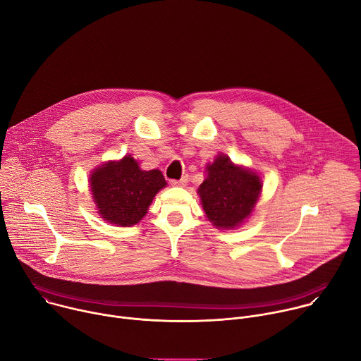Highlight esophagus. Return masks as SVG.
Here are the masks:
<instances>
[{"label": "esophagus", "instance_id": "obj_1", "mask_svg": "<svg viewBox=\"0 0 361 361\" xmlns=\"http://www.w3.org/2000/svg\"><path fill=\"white\" fill-rule=\"evenodd\" d=\"M187 183H188V176L187 174L183 176L180 180H171V184L176 185V187H184V185H187Z\"/></svg>", "mask_w": 361, "mask_h": 361}]
</instances>
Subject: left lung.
I'll use <instances>...</instances> for the list:
<instances>
[{"label":"left lung","instance_id":"8db88e82","mask_svg":"<svg viewBox=\"0 0 361 361\" xmlns=\"http://www.w3.org/2000/svg\"><path fill=\"white\" fill-rule=\"evenodd\" d=\"M198 194L209 220L221 228H233L243 223L254 209L262 191L259 176L235 167L227 156H219L207 167Z\"/></svg>","mask_w":361,"mask_h":361}]
</instances>
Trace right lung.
<instances>
[{
    "instance_id": "right-lung-1",
    "label": "right lung",
    "mask_w": 361,
    "mask_h": 361,
    "mask_svg": "<svg viewBox=\"0 0 361 361\" xmlns=\"http://www.w3.org/2000/svg\"><path fill=\"white\" fill-rule=\"evenodd\" d=\"M166 180L159 170L142 171L133 157L107 163L91 174V191L102 219L111 224L133 226L147 213L148 205Z\"/></svg>"
}]
</instances>
